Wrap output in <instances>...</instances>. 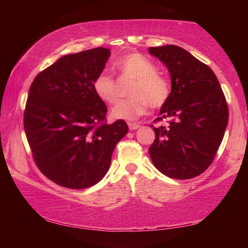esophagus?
<instances>
[{"instance_id":"34e87169","label":"esophagus","mask_w":248,"mask_h":248,"mask_svg":"<svg viewBox=\"0 0 248 248\" xmlns=\"http://www.w3.org/2000/svg\"><path fill=\"white\" fill-rule=\"evenodd\" d=\"M128 127L130 130H137L138 128H140V124L136 123H128Z\"/></svg>"}]
</instances>
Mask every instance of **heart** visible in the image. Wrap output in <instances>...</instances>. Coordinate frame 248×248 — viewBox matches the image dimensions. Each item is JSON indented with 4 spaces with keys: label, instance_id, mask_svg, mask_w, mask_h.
Here are the masks:
<instances>
[{
    "label": "heart",
    "instance_id": "heart-1",
    "mask_svg": "<svg viewBox=\"0 0 248 248\" xmlns=\"http://www.w3.org/2000/svg\"><path fill=\"white\" fill-rule=\"evenodd\" d=\"M118 72L134 79L129 92L131 98L120 100L111 109V116L116 119L134 120L146 114L149 105L152 108H161L170 96L169 79L157 73L152 61L140 53H130L115 62ZM93 89L97 97L104 103L114 104L118 94L115 79L107 73H100L95 78Z\"/></svg>",
    "mask_w": 248,
    "mask_h": 248
}]
</instances>
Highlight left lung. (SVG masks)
I'll return each instance as SVG.
<instances>
[{"label":"left lung","instance_id":"1","mask_svg":"<svg viewBox=\"0 0 248 248\" xmlns=\"http://www.w3.org/2000/svg\"><path fill=\"white\" fill-rule=\"evenodd\" d=\"M169 70L170 99L154 121L155 140L149 148L154 166L175 179H189L208 169L219 150L229 121V108L216 74L178 46L151 47Z\"/></svg>","mask_w":248,"mask_h":248}]
</instances>
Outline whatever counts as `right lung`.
I'll use <instances>...</instances> for the list:
<instances>
[{
  "label": "right lung",
  "mask_w": 248,
  "mask_h": 248,
  "mask_svg": "<svg viewBox=\"0 0 248 248\" xmlns=\"http://www.w3.org/2000/svg\"><path fill=\"white\" fill-rule=\"evenodd\" d=\"M109 56L103 47L66 54L29 89L24 128L33 161L62 187L84 189L102 180L116 144L128 132L123 119L106 123L107 107L93 89Z\"/></svg>",
  "instance_id": "1"
}]
</instances>
